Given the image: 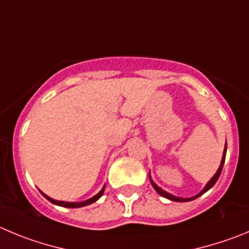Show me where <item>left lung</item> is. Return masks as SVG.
I'll list each match as a JSON object with an SVG mask.
<instances>
[{"label":"left lung","mask_w":249,"mask_h":249,"mask_svg":"<svg viewBox=\"0 0 249 249\" xmlns=\"http://www.w3.org/2000/svg\"><path fill=\"white\" fill-rule=\"evenodd\" d=\"M226 151H227V143H225L224 155H222V160H221V163H220L219 169H217V172H216V173H215V176H213V177L211 178L210 180H209L208 184H206L205 187H204V189L201 190V192L199 193V194H196V195H195V196H193V198H179V196H174V195H172V194H169V193L164 192L163 189H161V188H160L159 185L156 184V183H155L152 179H151V176H150V182H151V184H152V187L155 188V190H156V192L159 193V194L161 195V196H163V198L169 199V200H172V201H179V203H184V201H190V200H193V199H196V198H198V196H200V195H203L204 193L208 192L209 189H211V188H213V185H215V183L217 182V179H219V177H220V174H221L222 167H224V163H225V157H226Z\"/></svg>","instance_id":"1"}]
</instances>
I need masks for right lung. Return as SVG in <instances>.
Instances as JSON below:
<instances>
[{
	"label": "right lung",
	"instance_id": "1",
	"mask_svg": "<svg viewBox=\"0 0 249 249\" xmlns=\"http://www.w3.org/2000/svg\"><path fill=\"white\" fill-rule=\"evenodd\" d=\"M104 188H106V185H104V187L102 188V190L98 193V194H96V195H94V196H92V198H89V199H88V200L81 201V203H69V201H59V200H55V199H51L50 196H48V195H46V194H44L43 192H40V193L44 195V196H45L46 199H48L49 201H50V203L55 204V205L64 206V208H72V209H73V208H82V206L89 205V204H92V203H94V201L98 200V199L101 198L102 195H103Z\"/></svg>",
	"mask_w": 249,
	"mask_h": 249
}]
</instances>
